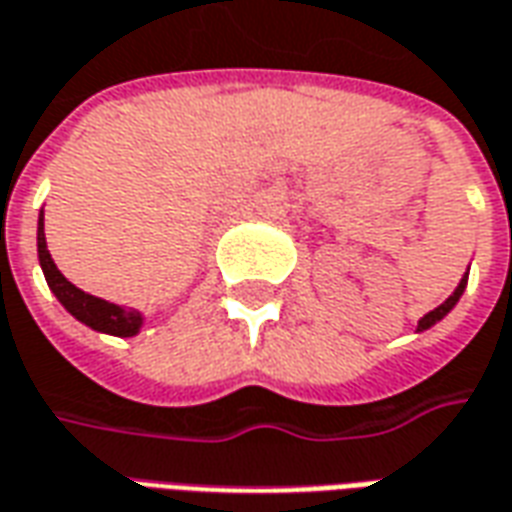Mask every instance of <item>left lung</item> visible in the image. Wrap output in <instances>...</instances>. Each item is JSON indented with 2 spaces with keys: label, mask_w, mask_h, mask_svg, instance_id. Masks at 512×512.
Listing matches in <instances>:
<instances>
[{
  "label": "left lung",
  "mask_w": 512,
  "mask_h": 512,
  "mask_svg": "<svg viewBox=\"0 0 512 512\" xmlns=\"http://www.w3.org/2000/svg\"><path fill=\"white\" fill-rule=\"evenodd\" d=\"M463 288H466V277L460 280V285H457V288H455V293H452V296H449V299H446L443 305H438V307H435V310H430L427 316L418 321V330H427V327H432L435 321H441V318L446 316V313H449V310H452V307L457 305V299L463 296Z\"/></svg>",
  "instance_id": "8db88e82"
}]
</instances>
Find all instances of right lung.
Instances as JSON below:
<instances>
[{
  "instance_id": "add662e5",
  "label": "right lung",
  "mask_w": 512,
  "mask_h": 512,
  "mask_svg": "<svg viewBox=\"0 0 512 512\" xmlns=\"http://www.w3.org/2000/svg\"><path fill=\"white\" fill-rule=\"evenodd\" d=\"M38 257H41V268H44V277L49 282V288L60 299V305L69 310L71 316L80 318L82 324H88L91 330L110 332V335H135L141 327V313H135L130 307L110 305L105 299H96L91 293L80 291L77 285H71L60 271H57L55 260L46 249V235H44V216L38 219Z\"/></svg>"
}]
</instances>
